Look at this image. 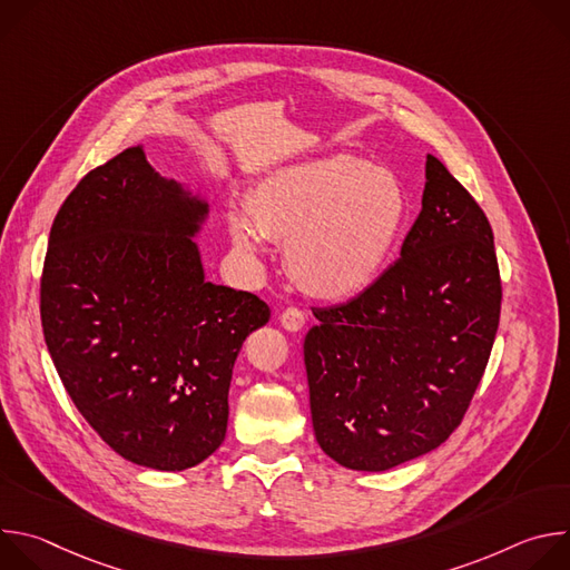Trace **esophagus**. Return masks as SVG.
<instances>
[{
  "instance_id": "obj_1",
  "label": "esophagus",
  "mask_w": 570,
  "mask_h": 570,
  "mask_svg": "<svg viewBox=\"0 0 570 570\" xmlns=\"http://www.w3.org/2000/svg\"><path fill=\"white\" fill-rule=\"evenodd\" d=\"M279 324L286 332H299L304 327V313L295 306H288L279 313Z\"/></svg>"
}]
</instances>
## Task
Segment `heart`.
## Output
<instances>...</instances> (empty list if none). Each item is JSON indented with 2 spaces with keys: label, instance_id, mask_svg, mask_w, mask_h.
I'll list each match as a JSON object with an SVG mask.
<instances>
[{
  "label": "heart",
  "instance_id": "1",
  "mask_svg": "<svg viewBox=\"0 0 570 570\" xmlns=\"http://www.w3.org/2000/svg\"><path fill=\"white\" fill-rule=\"evenodd\" d=\"M232 218V238L246 255L262 238L286 243L293 279L315 297L343 299L365 291L385 268L409 218L401 180L354 155L320 157L266 178Z\"/></svg>",
  "mask_w": 570,
  "mask_h": 570
}]
</instances>
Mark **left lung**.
Wrapping results in <instances>:
<instances>
[{
	"label": "left lung",
	"instance_id": "obj_1",
	"mask_svg": "<svg viewBox=\"0 0 570 570\" xmlns=\"http://www.w3.org/2000/svg\"><path fill=\"white\" fill-rule=\"evenodd\" d=\"M501 299L492 225L429 155L401 257L350 302L313 306L304 365L320 449L385 471L446 442L490 361Z\"/></svg>",
	"mask_w": 570,
	"mask_h": 570
}]
</instances>
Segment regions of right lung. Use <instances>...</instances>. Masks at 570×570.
<instances>
[{
	"label": "right lung",
	"mask_w": 570,
	"mask_h": 570,
	"mask_svg": "<svg viewBox=\"0 0 570 570\" xmlns=\"http://www.w3.org/2000/svg\"><path fill=\"white\" fill-rule=\"evenodd\" d=\"M205 214L126 148L60 205L40 279L45 343L78 413L157 471L220 446L234 361L271 317L257 295L205 282L191 240Z\"/></svg>",
	"instance_id": "1"
}]
</instances>
